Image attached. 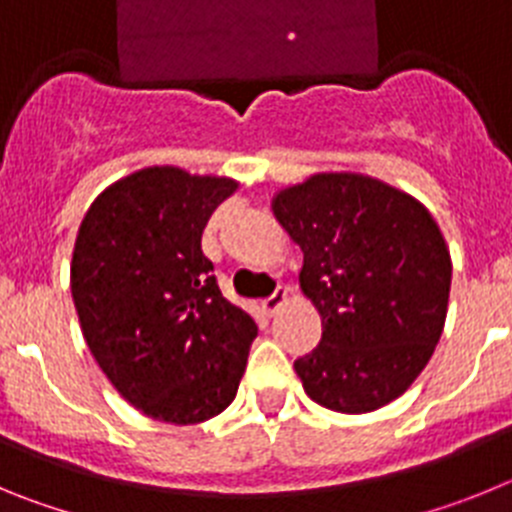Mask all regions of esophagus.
Here are the masks:
<instances>
[{
  "label": "esophagus",
  "instance_id": "34e87169",
  "mask_svg": "<svg viewBox=\"0 0 512 512\" xmlns=\"http://www.w3.org/2000/svg\"><path fill=\"white\" fill-rule=\"evenodd\" d=\"M284 305H287V289L279 287L277 292L269 297V300H264V305H261V307H264V312L271 318V315H277V312L282 310Z\"/></svg>",
  "mask_w": 512,
  "mask_h": 512
}]
</instances>
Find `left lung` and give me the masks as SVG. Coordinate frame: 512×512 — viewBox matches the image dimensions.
Masks as SVG:
<instances>
[{
    "label": "left lung",
    "instance_id": "left-lung-1",
    "mask_svg": "<svg viewBox=\"0 0 512 512\" xmlns=\"http://www.w3.org/2000/svg\"><path fill=\"white\" fill-rule=\"evenodd\" d=\"M271 212L300 246L302 295L323 336L295 361L307 397L336 413L397 400L446 323L451 253L413 194L356 171H320L274 194Z\"/></svg>",
    "mask_w": 512,
    "mask_h": 512
}]
</instances>
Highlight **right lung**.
Wrapping results in <instances>:
<instances>
[{
	"label": "right lung",
	"mask_w": 512,
	"mask_h": 512,
	"mask_svg": "<svg viewBox=\"0 0 512 512\" xmlns=\"http://www.w3.org/2000/svg\"><path fill=\"white\" fill-rule=\"evenodd\" d=\"M235 189L230 176L146 166L102 189L79 225L71 295L84 341L112 387L161 423L215 418L246 372L256 323L202 253Z\"/></svg>",
	"instance_id": "right-lung-1"
}]
</instances>
